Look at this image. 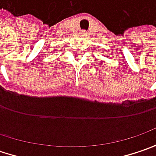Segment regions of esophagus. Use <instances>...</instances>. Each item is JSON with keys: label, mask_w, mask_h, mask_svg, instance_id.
Segmentation results:
<instances>
[{"label": "esophagus", "mask_w": 156, "mask_h": 156, "mask_svg": "<svg viewBox=\"0 0 156 156\" xmlns=\"http://www.w3.org/2000/svg\"><path fill=\"white\" fill-rule=\"evenodd\" d=\"M81 34H83V35H84V34H87V31H86V30H81Z\"/></svg>", "instance_id": "1"}]
</instances>
